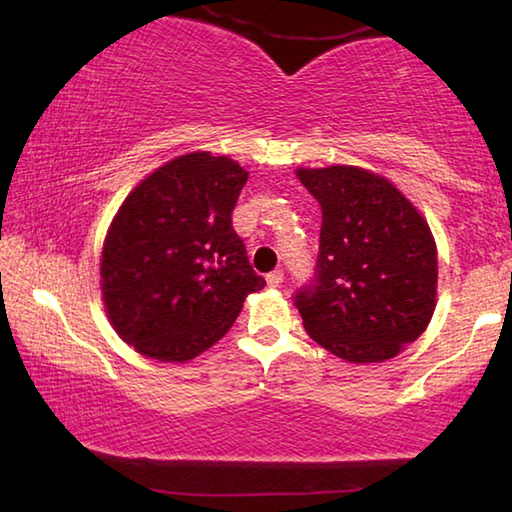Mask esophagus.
Masks as SVG:
<instances>
[{"label": "esophagus", "instance_id": "obj_1", "mask_svg": "<svg viewBox=\"0 0 512 512\" xmlns=\"http://www.w3.org/2000/svg\"><path fill=\"white\" fill-rule=\"evenodd\" d=\"M267 279V285H272V288H276V285L283 283V270H274L265 276Z\"/></svg>", "mask_w": 512, "mask_h": 512}]
</instances>
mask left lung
<instances>
[{"instance_id":"1","label":"left lung","mask_w":512,"mask_h":512,"mask_svg":"<svg viewBox=\"0 0 512 512\" xmlns=\"http://www.w3.org/2000/svg\"><path fill=\"white\" fill-rule=\"evenodd\" d=\"M297 177L321 206L315 285L294 297L303 328L346 362L391 360L425 333L436 308L427 220L371 170L297 168Z\"/></svg>"}]
</instances>
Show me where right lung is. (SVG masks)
Here are the masks:
<instances>
[{
  "instance_id": "obj_1",
  "label": "right lung",
  "mask_w": 512,
  "mask_h": 512,
  "mask_svg": "<svg viewBox=\"0 0 512 512\" xmlns=\"http://www.w3.org/2000/svg\"><path fill=\"white\" fill-rule=\"evenodd\" d=\"M249 173L197 150L159 166L125 197L107 229L101 292L125 344L159 362H188L227 335L251 270L231 211Z\"/></svg>"
}]
</instances>
